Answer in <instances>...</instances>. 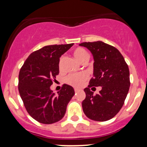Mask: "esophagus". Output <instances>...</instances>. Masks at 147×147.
I'll return each instance as SVG.
<instances>
[{
    "instance_id": "obj_1",
    "label": "esophagus",
    "mask_w": 147,
    "mask_h": 147,
    "mask_svg": "<svg viewBox=\"0 0 147 147\" xmlns=\"http://www.w3.org/2000/svg\"><path fill=\"white\" fill-rule=\"evenodd\" d=\"M75 90V93H77V92H78L79 90H78V88H75V90Z\"/></svg>"
}]
</instances>
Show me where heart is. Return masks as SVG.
I'll use <instances>...</instances> for the list:
<instances>
[{
	"mask_svg": "<svg viewBox=\"0 0 147 147\" xmlns=\"http://www.w3.org/2000/svg\"><path fill=\"white\" fill-rule=\"evenodd\" d=\"M74 55L75 58L79 61L80 63H83L85 61H88L89 59V54L86 49L83 48H77L74 51ZM62 63V58L60 59L59 67H61ZM88 76L86 73L81 74H73L67 76L65 78V82L70 86L76 88H79L82 86L85 81L88 79Z\"/></svg>",
	"mask_w": 147,
	"mask_h": 147,
	"instance_id": "1",
	"label": "heart"
}]
</instances>
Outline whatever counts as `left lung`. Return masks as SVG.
<instances>
[{
  "mask_svg": "<svg viewBox=\"0 0 147 147\" xmlns=\"http://www.w3.org/2000/svg\"><path fill=\"white\" fill-rule=\"evenodd\" d=\"M79 45L89 49L94 59L93 77L84 89V113L93 120H109L118 113L127 96L130 86L128 65L118 49L101 41ZM93 86L102 88L95 96L90 89Z\"/></svg>",
  "mask_w": 147,
  "mask_h": 147,
  "instance_id": "left-lung-1",
  "label": "left lung"
}]
</instances>
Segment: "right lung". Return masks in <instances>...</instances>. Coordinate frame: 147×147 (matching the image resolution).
Here are the masks:
<instances>
[{"label": "right lung", "mask_w": 147, "mask_h": 147, "mask_svg": "<svg viewBox=\"0 0 147 147\" xmlns=\"http://www.w3.org/2000/svg\"><path fill=\"white\" fill-rule=\"evenodd\" d=\"M74 43L48 45L32 53L21 67L18 90L30 116L42 124L61 120L75 94L73 87L63 84L57 95L50 86L59 73V59Z\"/></svg>", "instance_id": "right-lung-1"}]
</instances>
